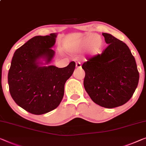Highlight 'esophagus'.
I'll return each mask as SVG.
<instances>
[{"instance_id":"esophagus-1","label":"esophagus","mask_w":146,"mask_h":146,"mask_svg":"<svg viewBox=\"0 0 146 146\" xmlns=\"http://www.w3.org/2000/svg\"><path fill=\"white\" fill-rule=\"evenodd\" d=\"M76 67H77V68H80V67H81V64H80V62L76 63Z\"/></svg>"}]
</instances>
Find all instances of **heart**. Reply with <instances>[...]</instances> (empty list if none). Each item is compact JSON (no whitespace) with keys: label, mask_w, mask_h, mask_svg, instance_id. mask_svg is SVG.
Listing matches in <instances>:
<instances>
[{"label":"heart","mask_w":146,"mask_h":146,"mask_svg":"<svg viewBox=\"0 0 146 146\" xmlns=\"http://www.w3.org/2000/svg\"><path fill=\"white\" fill-rule=\"evenodd\" d=\"M104 44V40L100 35L88 33L77 41L69 43L66 48L72 53H80L87 50L90 57H96L102 52Z\"/></svg>","instance_id":"b5f03b06"}]
</instances>
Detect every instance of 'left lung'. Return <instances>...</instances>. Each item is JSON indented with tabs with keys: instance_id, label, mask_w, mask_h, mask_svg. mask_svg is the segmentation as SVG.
Here are the masks:
<instances>
[{
	"instance_id": "1",
	"label": "left lung",
	"mask_w": 146,
	"mask_h": 146,
	"mask_svg": "<svg viewBox=\"0 0 146 146\" xmlns=\"http://www.w3.org/2000/svg\"><path fill=\"white\" fill-rule=\"evenodd\" d=\"M108 46L101 54L82 64L84 88L92 100L106 108L121 106L131 98L138 84L135 58L128 46L103 33Z\"/></svg>"
}]
</instances>
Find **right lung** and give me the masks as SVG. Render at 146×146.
I'll return each instance as SVG.
<instances>
[{
  "label": "right lung",
  "mask_w": 146,
  "mask_h": 146,
  "mask_svg": "<svg viewBox=\"0 0 146 146\" xmlns=\"http://www.w3.org/2000/svg\"><path fill=\"white\" fill-rule=\"evenodd\" d=\"M57 33L35 36L17 48L8 75L12 98L19 107L35 115H42L60 105L64 85L75 68V62L58 68L46 66L55 56L52 49Z\"/></svg>",
  "instance_id": "add662e5"
}]
</instances>
